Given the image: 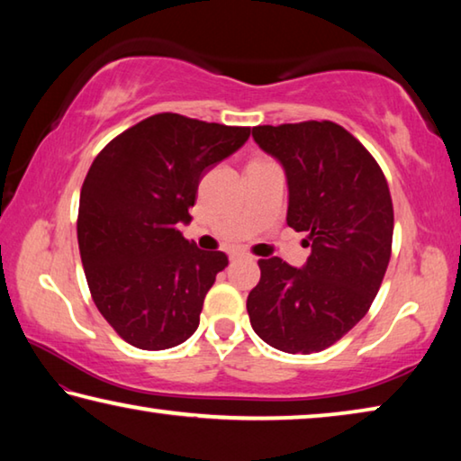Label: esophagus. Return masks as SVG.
Wrapping results in <instances>:
<instances>
[{
  "instance_id": "esophagus-1",
  "label": "esophagus",
  "mask_w": 461,
  "mask_h": 461,
  "mask_svg": "<svg viewBox=\"0 0 461 461\" xmlns=\"http://www.w3.org/2000/svg\"><path fill=\"white\" fill-rule=\"evenodd\" d=\"M238 258H246V254L240 252V249H236V252L230 254V260H238Z\"/></svg>"
}]
</instances>
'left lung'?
Here are the masks:
<instances>
[{"label": "left lung", "instance_id": "8db88e82", "mask_svg": "<svg viewBox=\"0 0 461 461\" xmlns=\"http://www.w3.org/2000/svg\"><path fill=\"white\" fill-rule=\"evenodd\" d=\"M252 136L283 165L286 223L305 231L303 268L262 258L248 294L254 331L286 354L333 346L368 313L393 249L394 212L374 156L333 122L256 126Z\"/></svg>", "mask_w": 461, "mask_h": 461}]
</instances>
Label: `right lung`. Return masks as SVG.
<instances>
[{
    "label": "right lung",
    "instance_id": "add662e5",
    "mask_svg": "<svg viewBox=\"0 0 461 461\" xmlns=\"http://www.w3.org/2000/svg\"><path fill=\"white\" fill-rule=\"evenodd\" d=\"M249 128L156 113L113 138L85 176L77 240L93 301L123 341L168 349L199 327L223 252L183 238L199 181Z\"/></svg>",
    "mask_w": 461,
    "mask_h": 461
}]
</instances>
